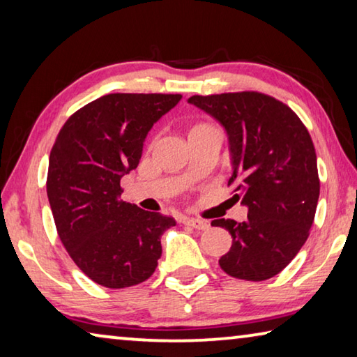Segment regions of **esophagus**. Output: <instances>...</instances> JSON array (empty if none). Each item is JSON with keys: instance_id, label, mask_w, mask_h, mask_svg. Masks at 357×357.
<instances>
[{"instance_id": "obj_1", "label": "esophagus", "mask_w": 357, "mask_h": 357, "mask_svg": "<svg viewBox=\"0 0 357 357\" xmlns=\"http://www.w3.org/2000/svg\"><path fill=\"white\" fill-rule=\"evenodd\" d=\"M185 225H189L195 229H208L209 228V223L206 220H202V219H195V217H185L184 219Z\"/></svg>"}]
</instances>
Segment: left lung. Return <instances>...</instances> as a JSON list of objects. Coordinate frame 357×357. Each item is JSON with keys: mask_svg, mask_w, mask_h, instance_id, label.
<instances>
[{"mask_svg": "<svg viewBox=\"0 0 357 357\" xmlns=\"http://www.w3.org/2000/svg\"><path fill=\"white\" fill-rule=\"evenodd\" d=\"M189 104L225 128L238 200L245 222L217 219L231 234L220 268L261 282L285 269L309 238L319 197L315 146L291 108L257 91L192 96Z\"/></svg>", "mask_w": 357, "mask_h": 357, "instance_id": "1", "label": "left lung"}]
</instances>
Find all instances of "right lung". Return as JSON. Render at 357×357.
Wrapping results in <instances>:
<instances>
[{
  "label": "right lung",
  "mask_w": 357,
  "mask_h": 357,
  "mask_svg": "<svg viewBox=\"0 0 357 357\" xmlns=\"http://www.w3.org/2000/svg\"><path fill=\"white\" fill-rule=\"evenodd\" d=\"M181 94H107L66 121L53 144L47 195L58 236L74 263L107 288L149 279L173 217L119 200L121 178L137 168L148 132Z\"/></svg>",
  "instance_id": "1"
}]
</instances>
